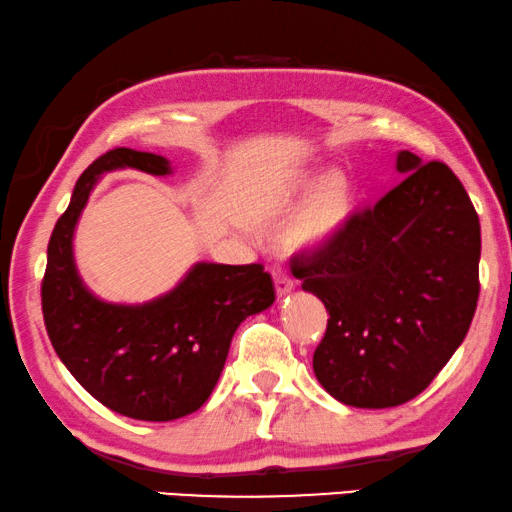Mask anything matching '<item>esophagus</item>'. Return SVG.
I'll use <instances>...</instances> for the list:
<instances>
[{
    "label": "esophagus",
    "mask_w": 512,
    "mask_h": 512,
    "mask_svg": "<svg viewBox=\"0 0 512 512\" xmlns=\"http://www.w3.org/2000/svg\"><path fill=\"white\" fill-rule=\"evenodd\" d=\"M273 285H276V294L278 296H285L294 289V280L289 278V273L285 269H280V266H276L273 269Z\"/></svg>",
    "instance_id": "obj_1"
}]
</instances>
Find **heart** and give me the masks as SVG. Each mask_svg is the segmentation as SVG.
Here are the masks:
<instances>
[{
	"label": "heart",
	"mask_w": 512,
	"mask_h": 512,
	"mask_svg": "<svg viewBox=\"0 0 512 512\" xmlns=\"http://www.w3.org/2000/svg\"><path fill=\"white\" fill-rule=\"evenodd\" d=\"M349 213H352V193L345 177L335 172L324 174L296 211L287 230V243L292 248L324 246L345 227Z\"/></svg>",
	"instance_id": "heart-1"
}]
</instances>
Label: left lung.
Wrapping results in <instances>:
<instances>
[{
	"label": "left lung",
	"mask_w": 512,
	"mask_h": 512,
	"mask_svg": "<svg viewBox=\"0 0 512 512\" xmlns=\"http://www.w3.org/2000/svg\"><path fill=\"white\" fill-rule=\"evenodd\" d=\"M400 181L315 255L294 262L329 310L312 356L319 384L349 407L386 409L430 386L462 345L478 303L480 223L451 167L411 151Z\"/></svg>",
	"instance_id": "left-lung-1"
}]
</instances>
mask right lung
Instances as JSON below:
<instances>
[{"instance_id":"right-lung-1","label":"right lung","mask_w":512,"mask_h":512,"mask_svg":"<svg viewBox=\"0 0 512 512\" xmlns=\"http://www.w3.org/2000/svg\"><path fill=\"white\" fill-rule=\"evenodd\" d=\"M172 174L170 160L112 149L78 179L48 243L41 285L43 319L61 363L89 395L137 421L165 423L209 400L239 324L276 301L262 264L197 262L177 287L147 303H110L82 282L73 234L105 172Z\"/></svg>"}]
</instances>
